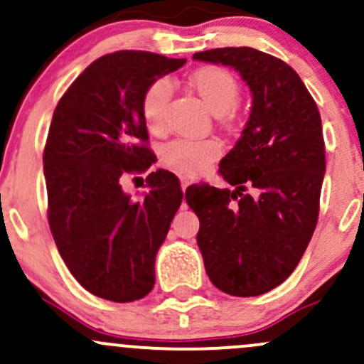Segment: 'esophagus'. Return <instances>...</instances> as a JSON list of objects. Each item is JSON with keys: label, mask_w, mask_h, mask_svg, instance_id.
<instances>
[{"label": "esophagus", "mask_w": 364, "mask_h": 364, "mask_svg": "<svg viewBox=\"0 0 364 364\" xmlns=\"http://www.w3.org/2000/svg\"><path fill=\"white\" fill-rule=\"evenodd\" d=\"M188 185H191V179L190 178H181V188H183V190H186Z\"/></svg>", "instance_id": "1"}]
</instances>
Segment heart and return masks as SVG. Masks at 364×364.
<instances>
[{
    "instance_id": "1",
    "label": "heart",
    "mask_w": 364,
    "mask_h": 364,
    "mask_svg": "<svg viewBox=\"0 0 364 364\" xmlns=\"http://www.w3.org/2000/svg\"><path fill=\"white\" fill-rule=\"evenodd\" d=\"M190 85L219 114L225 124L235 123V106L240 99V82L223 66H203L190 75ZM173 95V85L166 78L154 80L140 101L141 118L150 132L161 133L166 127V111ZM223 144L217 139H176L161 149V162L183 176H198L223 156Z\"/></svg>"
}]
</instances>
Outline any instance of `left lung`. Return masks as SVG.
Masks as SVG:
<instances>
[{
	"mask_svg": "<svg viewBox=\"0 0 364 364\" xmlns=\"http://www.w3.org/2000/svg\"><path fill=\"white\" fill-rule=\"evenodd\" d=\"M195 60L240 72L253 95L243 135L220 161L236 190H186L208 279L225 294L248 298L282 284L316 228L325 174L318 107L287 63L253 48H219Z\"/></svg>",
	"mask_w": 364,
	"mask_h": 364,
	"instance_id": "left-lung-1",
	"label": "left lung"
}]
</instances>
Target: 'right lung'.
<instances>
[{"label": "right lung", "instance_id": "1", "mask_svg": "<svg viewBox=\"0 0 364 364\" xmlns=\"http://www.w3.org/2000/svg\"><path fill=\"white\" fill-rule=\"evenodd\" d=\"M185 63L147 51L106 54L54 109L43 156L49 228L70 272L97 298L129 303L156 284V255L181 205V186L157 169L145 178L149 193L133 200L121 181L156 161L141 95Z\"/></svg>", "mask_w": 364, "mask_h": 364}]
</instances>
